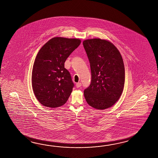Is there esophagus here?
Instances as JSON below:
<instances>
[{
  "mask_svg": "<svg viewBox=\"0 0 158 158\" xmlns=\"http://www.w3.org/2000/svg\"><path fill=\"white\" fill-rule=\"evenodd\" d=\"M76 86L77 88H80V87H81V83H80V82H78V83L76 84Z\"/></svg>",
  "mask_w": 158,
  "mask_h": 158,
  "instance_id": "esophagus-1",
  "label": "esophagus"
}]
</instances>
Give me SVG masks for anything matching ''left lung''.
<instances>
[{"label": "left lung", "mask_w": 158, "mask_h": 158, "mask_svg": "<svg viewBox=\"0 0 158 158\" xmlns=\"http://www.w3.org/2000/svg\"><path fill=\"white\" fill-rule=\"evenodd\" d=\"M83 45L89 59L92 80L84 90L90 106L98 110L109 108L122 95L125 82V68L122 55L112 42L100 38L88 39Z\"/></svg>", "instance_id": "8db88e82"}]
</instances>
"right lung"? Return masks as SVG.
<instances>
[{
  "label": "right lung",
  "mask_w": 158,
  "mask_h": 158,
  "mask_svg": "<svg viewBox=\"0 0 158 158\" xmlns=\"http://www.w3.org/2000/svg\"><path fill=\"white\" fill-rule=\"evenodd\" d=\"M81 42L77 38L54 37L38 52L31 80L34 93L42 105L54 108L68 101L74 84L64 64Z\"/></svg>",
  "instance_id": "obj_1"
}]
</instances>
